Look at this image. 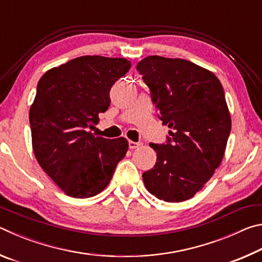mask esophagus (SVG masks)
I'll list each match as a JSON object with an SVG mask.
<instances>
[{
	"label": "esophagus",
	"instance_id": "obj_1",
	"mask_svg": "<svg viewBox=\"0 0 262 262\" xmlns=\"http://www.w3.org/2000/svg\"><path fill=\"white\" fill-rule=\"evenodd\" d=\"M128 144H129V149H136L141 145V143H139V142H134V141H129V143Z\"/></svg>",
	"mask_w": 262,
	"mask_h": 262
}]
</instances>
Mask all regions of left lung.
Here are the masks:
<instances>
[{
	"mask_svg": "<svg viewBox=\"0 0 262 262\" xmlns=\"http://www.w3.org/2000/svg\"><path fill=\"white\" fill-rule=\"evenodd\" d=\"M151 91L165 144H150L155 166L142 174L152 195L181 202L205 187L223 159L231 117L220 79L210 70L183 59L147 56L136 66Z\"/></svg>",
	"mask_w": 262,
	"mask_h": 262,
	"instance_id": "left-lung-1",
	"label": "left lung"
}]
</instances>
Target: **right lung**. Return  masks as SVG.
Listing matches in <instances>:
<instances>
[{
    "mask_svg": "<svg viewBox=\"0 0 262 262\" xmlns=\"http://www.w3.org/2000/svg\"><path fill=\"white\" fill-rule=\"evenodd\" d=\"M130 68L123 57L85 55L42 75L30 107L32 148L39 165L68 196H95L126 156L125 137L95 136L113 84Z\"/></svg>",
    "mask_w": 262,
    "mask_h": 262,
    "instance_id": "obj_1",
    "label": "right lung"
}]
</instances>
